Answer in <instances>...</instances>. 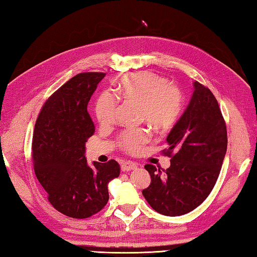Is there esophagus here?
<instances>
[{"label":"esophagus","mask_w":257,"mask_h":257,"mask_svg":"<svg viewBox=\"0 0 257 257\" xmlns=\"http://www.w3.org/2000/svg\"><path fill=\"white\" fill-rule=\"evenodd\" d=\"M138 167V165L137 163H135V162H133V161H123L122 163H121V170L124 172H127V171H130V170H133V169H136Z\"/></svg>","instance_id":"obj_1"}]
</instances>
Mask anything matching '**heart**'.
Returning <instances> with one entry per match:
<instances>
[{"label":"heart","instance_id":"1","mask_svg":"<svg viewBox=\"0 0 257 257\" xmlns=\"http://www.w3.org/2000/svg\"><path fill=\"white\" fill-rule=\"evenodd\" d=\"M114 91L119 99L139 106V120L146 121L157 132L171 129L181 114L183 97L178 87L169 84L161 76L143 72L123 75L114 83ZM118 100L109 92L98 97L95 113L100 124L113 121ZM150 140L145 129L125 130L118 138V146L125 152L136 154Z\"/></svg>","mask_w":257,"mask_h":257}]
</instances>
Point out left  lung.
I'll list each match as a JSON object with an SVG mask.
<instances>
[{
	"label": "left lung",
	"instance_id": "left-lung-1",
	"mask_svg": "<svg viewBox=\"0 0 257 257\" xmlns=\"http://www.w3.org/2000/svg\"><path fill=\"white\" fill-rule=\"evenodd\" d=\"M162 154L171 158L167 170L146 165L151 183L143 190L155 211L179 216L203 202L222 168L227 148L225 120L216 98L207 87L194 81V91L185 111L167 137Z\"/></svg>",
	"mask_w": 257,
	"mask_h": 257
}]
</instances>
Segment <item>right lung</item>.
I'll return each instance as SVG.
<instances>
[{
  "mask_svg": "<svg viewBox=\"0 0 257 257\" xmlns=\"http://www.w3.org/2000/svg\"><path fill=\"white\" fill-rule=\"evenodd\" d=\"M105 73H80L43 105L32 143L34 172L55 209L74 219L99 212L109 200L108 183L119 177L117 161L87 165L85 144L95 133L87 105Z\"/></svg>",
  "mask_w": 257,
  "mask_h": 257,
  "instance_id": "1",
  "label": "right lung"
}]
</instances>
